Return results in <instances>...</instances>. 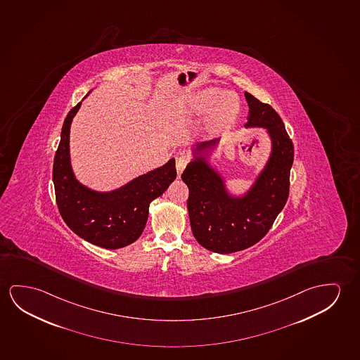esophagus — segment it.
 <instances>
[{
	"instance_id": "obj_1",
	"label": "esophagus",
	"mask_w": 360,
	"mask_h": 360,
	"mask_svg": "<svg viewBox=\"0 0 360 360\" xmlns=\"http://www.w3.org/2000/svg\"><path fill=\"white\" fill-rule=\"evenodd\" d=\"M174 158H176V168H177L178 176H181L186 166L188 165V158L183 155L182 152H178Z\"/></svg>"
}]
</instances>
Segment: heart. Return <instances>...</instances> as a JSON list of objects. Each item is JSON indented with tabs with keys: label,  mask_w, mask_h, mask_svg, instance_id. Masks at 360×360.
Masks as SVG:
<instances>
[{
	"label": "heart",
	"mask_w": 360,
	"mask_h": 360,
	"mask_svg": "<svg viewBox=\"0 0 360 360\" xmlns=\"http://www.w3.org/2000/svg\"><path fill=\"white\" fill-rule=\"evenodd\" d=\"M193 105L198 113L208 112V123L216 131L229 127L239 112L237 94L217 87L198 91L193 96Z\"/></svg>",
	"instance_id": "obj_1"
}]
</instances>
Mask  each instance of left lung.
I'll return each instance as SVG.
<instances>
[{
	"label": "left lung",
	"mask_w": 360,
	"mask_h": 360,
	"mask_svg": "<svg viewBox=\"0 0 360 360\" xmlns=\"http://www.w3.org/2000/svg\"><path fill=\"white\" fill-rule=\"evenodd\" d=\"M244 96L249 105L245 127L266 128L273 143L271 158L253 188L242 198L228 195L223 179L202 155L216 144V139L200 143L194 160L182 173V181L189 189L187 207L194 238L202 247L221 255L258 243L269 232L289 195L293 142L271 105L248 92Z\"/></svg>",
	"instance_id": "8db88e82"
}]
</instances>
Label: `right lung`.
I'll list each match as a JSON object with an SVG mask.
<instances>
[{
    "mask_svg": "<svg viewBox=\"0 0 360 360\" xmlns=\"http://www.w3.org/2000/svg\"><path fill=\"white\" fill-rule=\"evenodd\" d=\"M81 102L68 112L63 122L61 141L53 160L56 203L62 219L81 238L105 249L133 243L143 232L152 200L163 193L176 177V162L133 179L124 187L98 193L83 187L70 165V127Z\"/></svg>",
    "mask_w": 360,
    "mask_h": 360,
    "instance_id": "1",
    "label": "right lung"
}]
</instances>
